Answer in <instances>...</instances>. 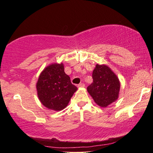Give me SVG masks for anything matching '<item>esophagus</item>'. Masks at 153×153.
Segmentation results:
<instances>
[{
	"label": "esophagus",
	"instance_id": "1",
	"mask_svg": "<svg viewBox=\"0 0 153 153\" xmlns=\"http://www.w3.org/2000/svg\"><path fill=\"white\" fill-rule=\"evenodd\" d=\"M77 87H78L79 88H83V87H85V84H83V83H80V84H79L78 85H77Z\"/></svg>",
	"mask_w": 153,
	"mask_h": 153
}]
</instances>
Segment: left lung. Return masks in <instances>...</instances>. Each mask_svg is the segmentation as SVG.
Returning a JSON list of instances; mask_svg holds the SVG:
<instances>
[{"label":"left lung","mask_w":153,"mask_h":153,"mask_svg":"<svg viewBox=\"0 0 153 153\" xmlns=\"http://www.w3.org/2000/svg\"><path fill=\"white\" fill-rule=\"evenodd\" d=\"M93 82L87 91L94 102L101 107H107L119 98L120 84L117 75L108 66L96 64L92 73Z\"/></svg>","instance_id":"1"}]
</instances>
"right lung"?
Masks as SVG:
<instances>
[{
  "label": "right lung",
  "instance_id": "right-lung-1",
  "mask_svg": "<svg viewBox=\"0 0 153 153\" xmlns=\"http://www.w3.org/2000/svg\"><path fill=\"white\" fill-rule=\"evenodd\" d=\"M36 88L42 104L54 111L65 108L77 89L64 72L63 63H53L46 66L39 76Z\"/></svg>",
  "mask_w": 153,
  "mask_h": 153
}]
</instances>
